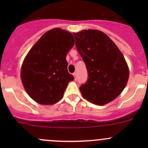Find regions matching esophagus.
Wrapping results in <instances>:
<instances>
[{
    "label": "esophagus",
    "mask_w": 148,
    "mask_h": 148,
    "mask_svg": "<svg viewBox=\"0 0 148 148\" xmlns=\"http://www.w3.org/2000/svg\"><path fill=\"white\" fill-rule=\"evenodd\" d=\"M77 72H74V74H73V76L74 77V79H75V80H77Z\"/></svg>",
    "instance_id": "1"
}]
</instances>
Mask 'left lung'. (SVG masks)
<instances>
[{"label":"left lung","instance_id":"8db88e82","mask_svg":"<svg viewBox=\"0 0 148 148\" xmlns=\"http://www.w3.org/2000/svg\"><path fill=\"white\" fill-rule=\"evenodd\" d=\"M73 34L89 77L79 87L83 97L97 105L112 102L123 91L129 78L123 54L102 31L83 30Z\"/></svg>","mask_w":148,"mask_h":148}]
</instances>
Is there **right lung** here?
I'll return each instance as SVG.
<instances>
[{
	"mask_svg": "<svg viewBox=\"0 0 148 148\" xmlns=\"http://www.w3.org/2000/svg\"><path fill=\"white\" fill-rule=\"evenodd\" d=\"M74 45L71 33L56 28L46 32L26 55L21 71L28 95L36 102L51 105L62 99L74 79L67 70V53Z\"/></svg>",
	"mask_w": 148,
	"mask_h": 148,
	"instance_id": "right-lung-1",
	"label": "right lung"
}]
</instances>
